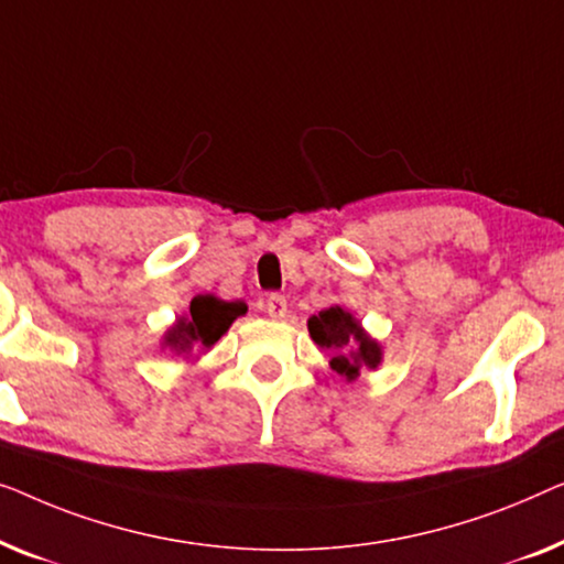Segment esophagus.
Returning <instances> with one entry per match:
<instances>
[{
	"instance_id": "obj_1",
	"label": "esophagus",
	"mask_w": 564,
	"mask_h": 564,
	"mask_svg": "<svg viewBox=\"0 0 564 564\" xmlns=\"http://www.w3.org/2000/svg\"><path fill=\"white\" fill-rule=\"evenodd\" d=\"M265 312L271 319H283L285 314H289V301L281 293H271V296L265 299Z\"/></svg>"
}]
</instances>
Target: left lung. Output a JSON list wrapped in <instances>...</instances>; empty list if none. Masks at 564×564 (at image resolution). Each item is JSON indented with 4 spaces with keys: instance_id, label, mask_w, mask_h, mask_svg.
<instances>
[{
    "instance_id": "8db88e82",
    "label": "left lung",
    "mask_w": 564,
    "mask_h": 564,
    "mask_svg": "<svg viewBox=\"0 0 564 564\" xmlns=\"http://www.w3.org/2000/svg\"><path fill=\"white\" fill-rule=\"evenodd\" d=\"M306 327L314 343L332 352L329 368L345 380H355L360 370H376L383 362V347L345 306L324 308L306 322Z\"/></svg>"
}]
</instances>
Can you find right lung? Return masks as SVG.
Segmentation results:
<instances>
[{"mask_svg": "<svg viewBox=\"0 0 564 564\" xmlns=\"http://www.w3.org/2000/svg\"><path fill=\"white\" fill-rule=\"evenodd\" d=\"M248 312L245 301H225L212 293H199L192 299L186 314L176 316V322L163 332L161 350H171L186 362H196L199 355L209 352L214 343L227 335L237 316Z\"/></svg>", "mask_w": 564, "mask_h": 564, "instance_id": "1", "label": "right lung"}]
</instances>
